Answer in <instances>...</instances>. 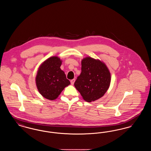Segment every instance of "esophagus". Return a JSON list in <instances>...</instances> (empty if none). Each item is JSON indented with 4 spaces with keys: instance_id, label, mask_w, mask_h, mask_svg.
<instances>
[{
    "instance_id": "obj_1",
    "label": "esophagus",
    "mask_w": 151,
    "mask_h": 151,
    "mask_svg": "<svg viewBox=\"0 0 151 151\" xmlns=\"http://www.w3.org/2000/svg\"><path fill=\"white\" fill-rule=\"evenodd\" d=\"M75 81V79H72V80H71V84L72 85H73V84H74Z\"/></svg>"
}]
</instances>
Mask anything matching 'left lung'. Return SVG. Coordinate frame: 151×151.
Instances as JSON below:
<instances>
[{"mask_svg": "<svg viewBox=\"0 0 151 151\" xmlns=\"http://www.w3.org/2000/svg\"><path fill=\"white\" fill-rule=\"evenodd\" d=\"M111 75L102 61L87 57L81 60V72L74 83L83 99L91 102L102 97L110 86Z\"/></svg>", "mask_w": 151, "mask_h": 151, "instance_id": "8db88e82", "label": "left lung"}]
</instances>
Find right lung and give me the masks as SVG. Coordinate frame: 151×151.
Returning <instances> with one entry per match:
<instances>
[{
    "mask_svg": "<svg viewBox=\"0 0 151 151\" xmlns=\"http://www.w3.org/2000/svg\"><path fill=\"white\" fill-rule=\"evenodd\" d=\"M62 60L54 56L40 65L36 77V86L40 93L50 100L57 99L65 87L70 84L65 72L60 69Z\"/></svg>",
    "mask_w": 151,
    "mask_h": 151,
    "instance_id": "1",
    "label": "right lung"
}]
</instances>
